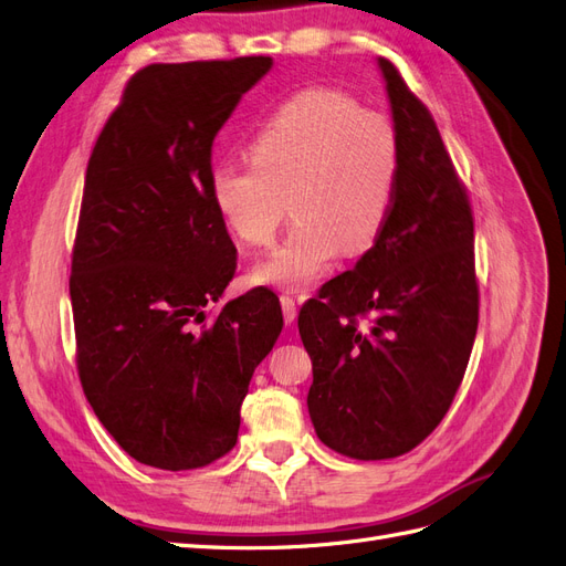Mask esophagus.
I'll use <instances>...</instances> for the list:
<instances>
[{
  "instance_id": "esophagus-1",
  "label": "esophagus",
  "mask_w": 566,
  "mask_h": 566,
  "mask_svg": "<svg viewBox=\"0 0 566 566\" xmlns=\"http://www.w3.org/2000/svg\"><path fill=\"white\" fill-rule=\"evenodd\" d=\"M281 306H283V318H285V323H287V325L295 323V318H297V302L292 300L290 295H281Z\"/></svg>"
}]
</instances>
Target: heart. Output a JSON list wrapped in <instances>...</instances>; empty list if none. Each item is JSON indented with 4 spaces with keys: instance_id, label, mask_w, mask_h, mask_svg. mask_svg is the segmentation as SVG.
Instances as JSON below:
<instances>
[{
    "instance_id": "heart-1",
    "label": "heart",
    "mask_w": 566,
    "mask_h": 566,
    "mask_svg": "<svg viewBox=\"0 0 566 566\" xmlns=\"http://www.w3.org/2000/svg\"><path fill=\"white\" fill-rule=\"evenodd\" d=\"M250 166H218L210 199L227 229L245 245L285 241L252 269V281L302 290L321 279L344 250H369L394 208L400 145L386 116L363 109L339 91L290 97L252 138Z\"/></svg>"
}]
</instances>
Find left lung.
Returning <instances> with one entry per match:
<instances>
[{"instance_id":"obj_1","label":"left lung","mask_w":566,"mask_h":566,"mask_svg":"<svg viewBox=\"0 0 566 566\" xmlns=\"http://www.w3.org/2000/svg\"><path fill=\"white\" fill-rule=\"evenodd\" d=\"M400 145L394 208L354 271L300 311L308 415L329 450L407 454L450 409L478 333L473 212L431 112L379 57Z\"/></svg>"}]
</instances>
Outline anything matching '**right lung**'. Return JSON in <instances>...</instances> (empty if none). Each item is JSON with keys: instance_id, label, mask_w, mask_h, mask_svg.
<instances>
[{"instance_id": "obj_1", "label": "right lung", "mask_w": 566, "mask_h": 566, "mask_svg": "<svg viewBox=\"0 0 566 566\" xmlns=\"http://www.w3.org/2000/svg\"><path fill=\"white\" fill-rule=\"evenodd\" d=\"M271 65L143 67L88 159L70 276L76 369L109 436L161 471L237 444L248 384L283 327L266 287L208 311L237 271L210 199L212 140Z\"/></svg>"}]
</instances>
